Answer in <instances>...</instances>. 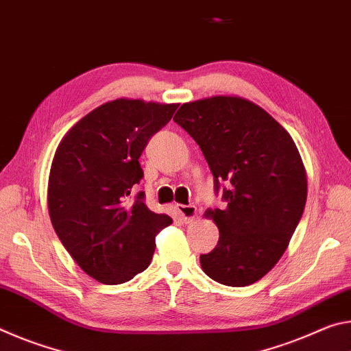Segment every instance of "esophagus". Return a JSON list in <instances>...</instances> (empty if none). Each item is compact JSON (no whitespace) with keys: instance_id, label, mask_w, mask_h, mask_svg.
<instances>
[{"instance_id":"esophagus-1","label":"esophagus","mask_w":351,"mask_h":351,"mask_svg":"<svg viewBox=\"0 0 351 351\" xmlns=\"http://www.w3.org/2000/svg\"><path fill=\"white\" fill-rule=\"evenodd\" d=\"M176 212H178V217L182 223H190L193 221L195 217H197V207L189 204V206H176Z\"/></svg>"}]
</instances>
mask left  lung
<instances>
[{
    "label": "left lung",
    "mask_w": 351,
    "mask_h": 351,
    "mask_svg": "<svg viewBox=\"0 0 351 351\" xmlns=\"http://www.w3.org/2000/svg\"><path fill=\"white\" fill-rule=\"evenodd\" d=\"M199 145L224 209L207 210L218 245L201 268L228 287H247L274 268L306 203V173L294 141L246 99L217 96L181 105L173 117Z\"/></svg>",
    "instance_id": "obj_1"
}]
</instances>
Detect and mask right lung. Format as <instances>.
Segmentation results:
<instances>
[{"mask_svg": "<svg viewBox=\"0 0 351 351\" xmlns=\"http://www.w3.org/2000/svg\"><path fill=\"white\" fill-rule=\"evenodd\" d=\"M178 105L117 99L69 130L49 173L47 209L75 263L96 280L119 285L150 265L154 237L171 218L145 206L136 187L139 158Z\"/></svg>", "mask_w": 351, "mask_h": 351, "instance_id": "right-lung-1", "label": "right lung"}]
</instances>
